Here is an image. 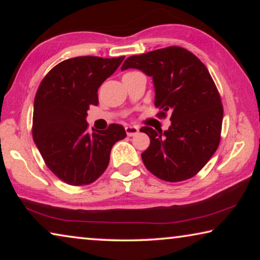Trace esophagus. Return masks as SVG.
Returning <instances> with one entry per match:
<instances>
[{"label":"esophagus","mask_w":260,"mask_h":260,"mask_svg":"<svg viewBox=\"0 0 260 260\" xmlns=\"http://www.w3.org/2000/svg\"><path fill=\"white\" fill-rule=\"evenodd\" d=\"M125 129H126V134L128 136H134V135L139 133V127L138 126L128 125V126L125 127Z\"/></svg>","instance_id":"esophagus-1"}]
</instances>
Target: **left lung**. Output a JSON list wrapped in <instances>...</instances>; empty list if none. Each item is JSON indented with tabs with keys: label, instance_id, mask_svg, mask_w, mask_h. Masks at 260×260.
I'll return each mask as SVG.
<instances>
[{
	"label": "left lung",
	"instance_id": "obj_1",
	"mask_svg": "<svg viewBox=\"0 0 260 260\" xmlns=\"http://www.w3.org/2000/svg\"><path fill=\"white\" fill-rule=\"evenodd\" d=\"M138 69L152 78L159 117L171 113L169 129H140L150 144L141 153L148 171L164 181L190 179L210 160L220 142L223 109L205 65L187 49L167 47L131 56L121 70Z\"/></svg>",
	"mask_w": 260,
	"mask_h": 260
}]
</instances>
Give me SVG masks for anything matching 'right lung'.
Segmentation results:
<instances>
[{
	"label": "right lung",
	"mask_w": 260,
	"mask_h": 260,
	"mask_svg": "<svg viewBox=\"0 0 260 260\" xmlns=\"http://www.w3.org/2000/svg\"><path fill=\"white\" fill-rule=\"evenodd\" d=\"M125 56L74 57L43 78L34 100L33 140L52 173L71 186L93 183L107 170L113 144L126 138L121 125L88 133L90 105L99 104L100 86Z\"/></svg>",
	"instance_id": "obj_1"
}]
</instances>
